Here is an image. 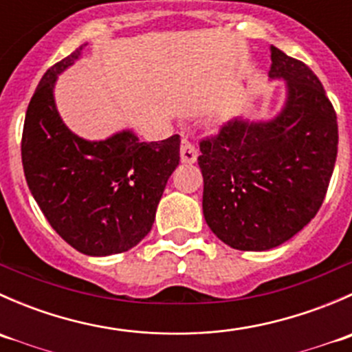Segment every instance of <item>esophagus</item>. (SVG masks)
I'll use <instances>...</instances> for the list:
<instances>
[{"mask_svg":"<svg viewBox=\"0 0 352 352\" xmlns=\"http://www.w3.org/2000/svg\"><path fill=\"white\" fill-rule=\"evenodd\" d=\"M180 160L182 163H194L197 160V148L189 140H182L180 143Z\"/></svg>","mask_w":352,"mask_h":352,"instance_id":"1","label":"esophagus"}]
</instances>
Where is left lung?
I'll return each mask as SVG.
<instances>
[{
	"instance_id": "obj_1",
	"label": "left lung",
	"mask_w": 352,
	"mask_h": 352,
	"mask_svg": "<svg viewBox=\"0 0 352 352\" xmlns=\"http://www.w3.org/2000/svg\"><path fill=\"white\" fill-rule=\"evenodd\" d=\"M271 80L286 102L271 120H228L201 141L202 212L211 232L236 250L285 243L320 209L337 158V116L305 63L271 45Z\"/></svg>"
}]
</instances>
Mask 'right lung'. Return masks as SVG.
I'll return each mask as SVG.
<instances>
[{
  "label": "right lung",
  "mask_w": 352,
  "mask_h": 352,
  "mask_svg": "<svg viewBox=\"0 0 352 352\" xmlns=\"http://www.w3.org/2000/svg\"><path fill=\"white\" fill-rule=\"evenodd\" d=\"M85 45L42 76L25 116L22 163L28 189L58 235L81 254L105 257L150 233L180 162V136L141 143L129 129L104 141L71 133L56 109L54 85Z\"/></svg>",
  "instance_id": "right-lung-1"
}]
</instances>
